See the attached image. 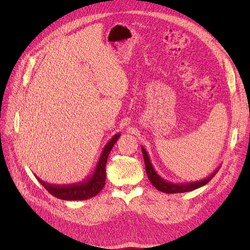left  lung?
Wrapping results in <instances>:
<instances>
[{"label": "left lung", "instance_id": "1", "mask_svg": "<svg viewBox=\"0 0 250 250\" xmlns=\"http://www.w3.org/2000/svg\"><path fill=\"white\" fill-rule=\"evenodd\" d=\"M141 150H142V154H144V158H145V163H146V174L148 176V179L151 182V184L160 192H164V193H168V194H175V193H185V192H190L193 190H196L200 187L205 186L207 183H208L211 178L215 176L218 172V170L220 169V167H218L215 171H213L209 176H208L207 178L200 181H196V182H190V183H171L168 182L166 180H164L163 178H161L157 172L154 170L150 158L148 156L147 151L144 148V146H141Z\"/></svg>", "mask_w": 250, "mask_h": 250}]
</instances>
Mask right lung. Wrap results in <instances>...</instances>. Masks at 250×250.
Listing matches in <instances>:
<instances>
[{"instance_id":"right-lung-1","label":"right lung","mask_w":250,"mask_h":250,"mask_svg":"<svg viewBox=\"0 0 250 250\" xmlns=\"http://www.w3.org/2000/svg\"><path fill=\"white\" fill-rule=\"evenodd\" d=\"M120 136L121 133H117L112 137V139L109 140L100 155L94 172L87 179H84L81 182L68 185H54L44 182L38 176H34L52 196L58 199L66 201H82L93 198L100 193L105 184L106 160H108V156Z\"/></svg>"}]
</instances>
